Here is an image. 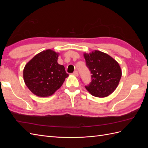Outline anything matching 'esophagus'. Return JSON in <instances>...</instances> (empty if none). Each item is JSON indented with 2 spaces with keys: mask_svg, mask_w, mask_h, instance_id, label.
Here are the masks:
<instances>
[{
  "mask_svg": "<svg viewBox=\"0 0 148 148\" xmlns=\"http://www.w3.org/2000/svg\"><path fill=\"white\" fill-rule=\"evenodd\" d=\"M73 74L75 75V76H76V77H78V71H77V70H75L74 72L73 73Z\"/></svg>",
  "mask_w": 148,
  "mask_h": 148,
  "instance_id": "esophagus-1",
  "label": "esophagus"
}]
</instances>
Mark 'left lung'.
<instances>
[{
    "mask_svg": "<svg viewBox=\"0 0 148 148\" xmlns=\"http://www.w3.org/2000/svg\"><path fill=\"white\" fill-rule=\"evenodd\" d=\"M86 65L90 71L91 82L85 88L94 96L104 97L117 88L122 77L118 62L106 53L95 51L84 53Z\"/></svg>",
    "mask_w": 148,
    "mask_h": 148,
    "instance_id": "1",
    "label": "left lung"
}]
</instances>
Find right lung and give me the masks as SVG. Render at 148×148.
<instances>
[{"mask_svg":"<svg viewBox=\"0 0 148 148\" xmlns=\"http://www.w3.org/2000/svg\"><path fill=\"white\" fill-rule=\"evenodd\" d=\"M58 53L44 51L35 56L25 66L23 78L29 90L39 97H47L59 89L69 74L57 63Z\"/></svg>","mask_w":148,"mask_h":148,"instance_id":"add662e5","label":"right lung"}]
</instances>
